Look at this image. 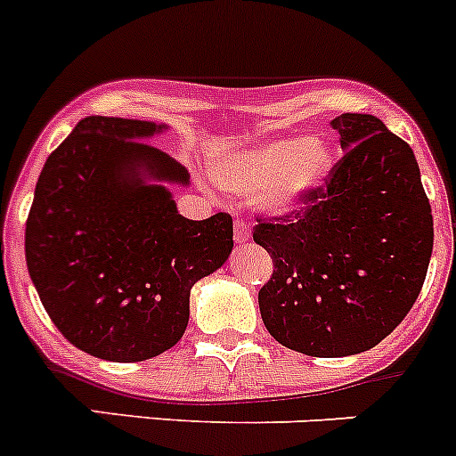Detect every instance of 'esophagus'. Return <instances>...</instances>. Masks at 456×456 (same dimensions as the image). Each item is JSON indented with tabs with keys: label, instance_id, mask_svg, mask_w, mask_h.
Here are the masks:
<instances>
[{
	"label": "esophagus",
	"instance_id": "obj_1",
	"mask_svg": "<svg viewBox=\"0 0 456 456\" xmlns=\"http://www.w3.org/2000/svg\"><path fill=\"white\" fill-rule=\"evenodd\" d=\"M232 235H235L237 244H248L250 241V231L246 228L244 221H235V228H232Z\"/></svg>",
	"mask_w": 456,
	"mask_h": 456
}]
</instances>
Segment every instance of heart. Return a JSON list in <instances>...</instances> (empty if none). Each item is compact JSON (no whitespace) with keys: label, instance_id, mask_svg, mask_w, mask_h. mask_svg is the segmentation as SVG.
<instances>
[{"label":"heart","instance_id":"1","mask_svg":"<svg viewBox=\"0 0 456 456\" xmlns=\"http://www.w3.org/2000/svg\"><path fill=\"white\" fill-rule=\"evenodd\" d=\"M333 150L311 134L259 141L225 151L212 166L216 183L240 197H257L277 216L297 212L327 185Z\"/></svg>","mask_w":456,"mask_h":456}]
</instances>
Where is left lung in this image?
<instances>
[{
	"label": "left lung",
	"instance_id": "1",
	"mask_svg": "<svg viewBox=\"0 0 456 456\" xmlns=\"http://www.w3.org/2000/svg\"><path fill=\"white\" fill-rule=\"evenodd\" d=\"M345 156L302 210L255 225L275 271L259 311L280 345L315 358L362 354L387 338L420 293L432 208L414 151L376 116L331 120Z\"/></svg>",
	"mask_w": 456,
	"mask_h": 456
}]
</instances>
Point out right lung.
Wrapping results in <instances>:
<instances>
[{"label": "right lung", "instance_id": "add662e5", "mask_svg": "<svg viewBox=\"0 0 456 456\" xmlns=\"http://www.w3.org/2000/svg\"><path fill=\"white\" fill-rule=\"evenodd\" d=\"M166 123L89 116L46 159L26 221V266L71 345L114 362L172 349L190 290L232 253V219H185L190 175L150 145Z\"/></svg>", "mask_w": 456, "mask_h": 456}]
</instances>
